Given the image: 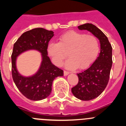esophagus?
Masks as SVG:
<instances>
[{
  "label": "esophagus",
  "instance_id": "obj_1",
  "mask_svg": "<svg viewBox=\"0 0 126 126\" xmlns=\"http://www.w3.org/2000/svg\"><path fill=\"white\" fill-rule=\"evenodd\" d=\"M69 74V72H67V71H64V76L68 75Z\"/></svg>",
  "mask_w": 126,
  "mask_h": 126
}]
</instances>
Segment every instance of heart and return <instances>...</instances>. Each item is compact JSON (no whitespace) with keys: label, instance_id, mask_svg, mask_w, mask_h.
I'll use <instances>...</instances> for the list:
<instances>
[{"label":"heart","instance_id":"1","mask_svg":"<svg viewBox=\"0 0 126 126\" xmlns=\"http://www.w3.org/2000/svg\"><path fill=\"white\" fill-rule=\"evenodd\" d=\"M100 51L97 38L93 35L71 31L60 37L59 43H50L47 52L54 64L61 66L67 56L65 66L69 69H85L96 59Z\"/></svg>","mask_w":126,"mask_h":126}]
</instances>
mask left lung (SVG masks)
<instances>
[{
	"label": "left lung",
	"instance_id": "8db88e82",
	"mask_svg": "<svg viewBox=\"0 0 126 126\" xmlns=\"http://www.w3.org/2000/svg\"><path fill=\"white\" fill-rule=\"evenodd\" d=\"M78 28L91 32L100 43L99 56L89 68L78 74V83L71 89L77 98L88 101L100 95L107 85L112 65V48L108 38L96 26L86 23Z\"/></svg>",
	"mask_w": 126,
	"mask_h": 126
}]
</instances>
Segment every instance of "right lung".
<instances>
[{"label": "right lung", "mask_w": 126, "mask_h": 126, "mask_svg": "<svg viewBox=\"0 0 126 126\" xmlns=\"http://www.w3.org/2000/svg\"><path fill=\"white\" fill-rule=\"evenodd\" d=\"M53 35L52 31L37 28L24 32L14 44L11 55L13 81L19 92L31 100L38 101L48 97L54 79L64 75V71L53 65L48 57L47 47ZM30 49L40 52L42 59L37 72L32 77H26L17 71L16 59L21 53Z\"/></svg>", "instance_id": "obj_1"}]
</instances>
